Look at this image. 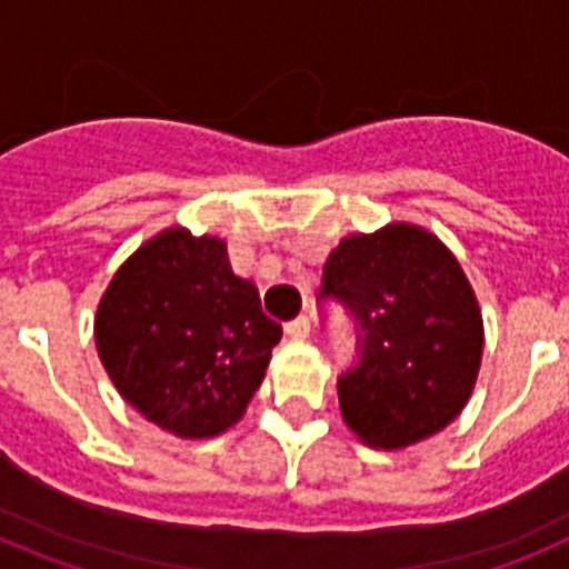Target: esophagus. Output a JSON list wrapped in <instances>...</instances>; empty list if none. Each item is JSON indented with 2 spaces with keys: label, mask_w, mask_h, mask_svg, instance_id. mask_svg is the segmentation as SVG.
<instances>
[{
  "label": "esophagus",
  "mask_w": 569,
  "mask_h": 569,
  "mask_svg": "<svg viewBox=\"0 0 569 569\" xmlns=\"http://www.w3.org/2000/svg\"><path fill=\"white\" fill-rule=\"evenodd\" d=\"M284 333H288L290 339H308V336H310V319H308V316H299V319L288 321Z\"/></svg>",
  "instance_id": "esophagus-1"
}]
</instances>
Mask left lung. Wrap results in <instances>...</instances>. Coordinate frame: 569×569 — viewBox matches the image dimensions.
Segmentation results:
<instances>
[{
	"instance_id": "8db88e82",
	"label": "left lung",
	"mask_w": 569,
	"mask_h": 569,
	"mask_svg": "<svg viewBox=\"0 0 569 569\" xmlns=\"http://www.w3.org/2000/svg\"><path fill=\"white\" fill-rule=\"evenodd\" d=\"M321 296L345 301L359 321L361 359L339 379V407L361 445H419L465 410L485 321L439 236L410 222L345 236L325 261Z\"/></svg>"
}]
</instances>
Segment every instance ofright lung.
<instances>
[{"label": "right lung", "instance_id": "obj_1", "mask_svg": "<svg viewBox=\"0 0 569 569\" xmlns=\"http://www.w3.org/2000/svg\"><path fill=\"white\" fill-rule=\"evenodd\" d=\"M119 396L179 439H213L244 416L281 325L261 313L228 244L164 228L116 270L93 319Z\"/></svg>", "mask_w": 569, "mask_h": 569}]
</instances>
